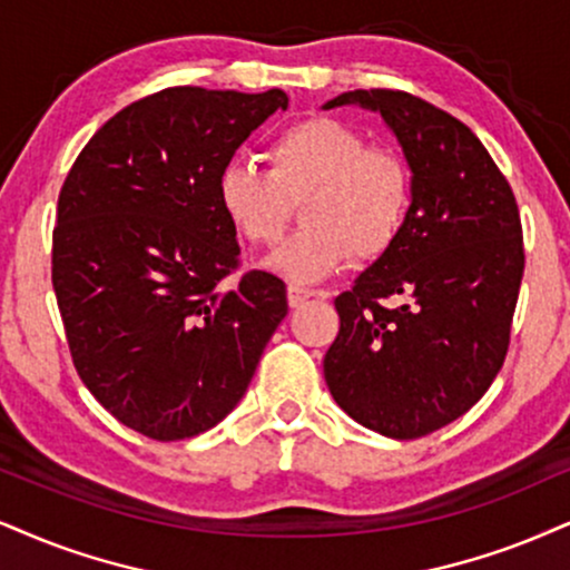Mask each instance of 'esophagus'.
<instances>
[{"label":"esophagus","instance_id":"1","mask_svg":"<svg viewBox=\"0 0 570 570\" xmlns=\"http://www.w3.org/2000/svg\"><path fill=\"white\" fill-rule=\"evenodd\" d=\"M312 296H317V293L308 291V287H301V285H287V304H291L293 308L301 306V304H304L306 298H312Z\"/></svg>","mask_w":570,"mask_h":570}]
</instances>
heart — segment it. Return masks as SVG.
Instances as JSON below:
<instances>
[{"label":"heart","instance_id":"heart-1","mask_svg":"<svg viewBox=\"0 0 570 570\" xmlns=\"http://www.w3.org/2000/svg\"><path fill=\"white\" fill-rule=\"evenodd\" d=\"M269 171L232 160L216 181L224 219L253 245H274L306 195L301 224L269 258L293 283H317L348 262L381 258L402 235L412 203L410 168L393 150L367 147L338 118L312 116L285 126L266 147Z\"/></svg>","mask_w":570,"mask_h":570}]
</instances>
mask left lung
Masks as SVG:
<instances>
[{"label": "left lung", "mask_w": 570, "mask_h": 570, "mask_svg": "<svg viewBox=\"0 0 570 570\" xmlns=\"http://www.w3.org/2000/svg\"><path fill=\"white\" fill-rule=\"evenodd\" d=\"M402 145L412 203L399 240L335 298L341 330L325 381L348 417L420 439L462 417L500 372L523 277L515 195L481 139L435 105L354 89Z\"/></svg>", "instance_id": "1"}]
</instances>
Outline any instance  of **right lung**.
Returning a JSON list of instances; mask_svg holds the SVG:
<instances>
[{"label":"right lung","mask_w":570,"mask_h":570,"mask_svg":"<svg viewBox=\"0 0 570 570\" xmlns=\"http://www.w3.org/2000/svg\"><path fill=\"white\" fill-rule=\"evenodd\" d=\"M274 110L262 95L171 87L79 153L58 200L52 287L76 372L118 423L179 441L235 410L287 314L285 283L237 269L216 181Z\"/></svg>","instance_id":"right-lung-1"}]
</instances>
